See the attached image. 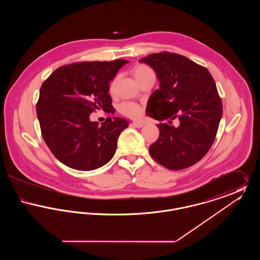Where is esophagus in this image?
<instances>
[{
  "label": "esophagus",
  "mask_w": 260,
  "mask_h": 260,
  "mask_svg": "<svg viewBox=\"0 0 260 260\" xmlns=\"http://www.w3.org/2000/svg\"><path fill=\"white\" fill-rule=\"evenodd\" d=\"M132 125H134L135 127H141V126H143V123H140V122H133Z\"/></svg>",
  "instance_id": "1"
}]
</instances>
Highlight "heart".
I'll return each instance as SVG.
<instances>
[{"mask_svg": "<svg viewBox=\"0 0 260 260\" xmlns=\"http://www.w3.org/2000/svg\"><path fill=\"white\" fill-rule=\"evenodd\" d=\"M152 73H153V71L145 65H138L134 69V76L137 82L140 79H142L143 77H145L148 74H152ZM116 83H117V79H114L110 85L111 90L114 89V87L116 86ZM118 110L121 114H123L124 116L128 117L131 119H137L143 113V108L140 105L134 103V102H124V103L120 104Z\"/></svg>", "mask_w": 260, "mask_h": 260, "instance_id": "obj_1", "label": "heart"}]
</instances>
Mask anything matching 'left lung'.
<instances>
[{"mask_svg":"<svg viewBox=\"0 0 260 260\" xmlns=\"http://www.w3.org/2000/svg\"><path fill=\"white\" fill-rule=\"evenodd\" d=\"M153 68L160 88L149 98L146 115L160 123L152 158L179 171L200 161L210 150L222 117V102L208 69L183 55L152 53L139 60ZM173 119L178 124H171Z\"/></svg>","mask_w":260,"mask_h":260,"instance_id":"1","label":"left lung"}]
</instances>
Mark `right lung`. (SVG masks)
<instances>
[{"mask_svg": "<svg viewBox=\"0 0 260 260\" xmlns=\"http://www.w3.org/2000/svg\"><path fill=\"white\" fill-rule=\"evenodd\" d=\"M80 62L57 68L43 83L37 103L42 136L54 157L78 171H92L111 160L127 121L109 117L99 125L89 115L114 113L109 84L127 63Z\"/></svg>", "mask_w": 260, "mask_h": 260, "instance_id": "add662e5", "label": "right lung"}]
</instances>
